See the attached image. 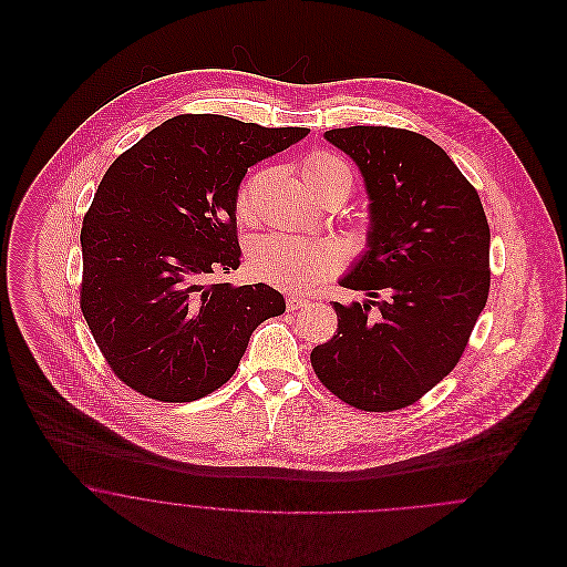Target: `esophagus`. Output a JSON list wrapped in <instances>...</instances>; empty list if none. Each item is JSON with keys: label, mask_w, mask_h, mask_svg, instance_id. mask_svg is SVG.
<instances>
[{"label": "esophagus", "mask_w": 567, "mask_h": 567, "mask_svg": "<svg viewBox=\"0 0 567 567\" xmlns=\"http://www.w3.org/2000/svg\"><path fill=\"white\" fill-rule=\"evenodd\" d=\"M308 303H310V301H308L306 297H287V310H289V312H293V310H299V308H306Z\"/></svg>", "instance_id": "34e87169"}]
</instances>
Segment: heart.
I'll use <instances>...</instances> for the list:
<instances>
[{
  "instance_id": "heart-1",
  "label": "heart",
  "mask_w": 567,
  "mask_h": 567,
  "mask_svg": "<svg viewBox=\"0 0 567 567\" xmlns=\"http://www.w3.org/2000/svg\"><path fill=\"white\" fill-rule=\"evenodd\" d=\"M303 181L317 193L340 189L347 197L352 189V172L340 155L317 148L303 159ZM264 174H252L236 193V215L244 223H252L259 213V187ZM340 266L338 252L331 244L306 240L289 234H266L248 246V270L271 287L297 291L310 289L317 282L336 274Z\"/></svg>"
}]
</instances>
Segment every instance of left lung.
I'll list each match as a JSON object with an SVG mask.
<instances>
[{
	"label": "left lung",
	"instance_id": "8db88e82",
	"mask_svg": "<svg viewBox=\"0 0 567 567\" xmlns=\"http://www.w3.org/2000/svg\"><path fill=\"white\" fill-rule=\"evenodd\" d=\"M324 137L351 155L370 193V250L340 280L370 303L333 301L338 331L310 352L342 402L391 412L453 372L485 308L488 223L474 185L430 137L354 125Z\"/></svg>",
	"mask_w": 567,
	"mask_h": 567
}]
</instances>
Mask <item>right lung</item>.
Segmentation results:
<instances>
[{
	"mask_svg": "<svg viewBox=\"0 0 567 567\" xmlns=\"http://www.w3.org/2000/svg\"><path fill=\"white\" fill-rule=\"evenodd\" d=\"M308 135L178 114L118 155L82 218L81 310L110 370L157 402H195L236 374L257 324L285 312L240 268L236 193L250 165Z\"/></svg>",
	"mask_w": 567,
	"mask_h": 567,
	"instance_id": "right-lung-1",
	"label": "right lung"
}]
</instances>
